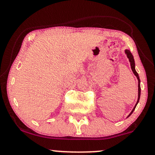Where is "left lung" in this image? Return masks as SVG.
<instances>
[{
    "label": "left lung",
    "mask_w": 155,
    "mask_h": 155,
    "mask_svg": "<svg viewBox=\"0 0 155 155\" xmlns=\"http://www.w3.org/2000/svg\"><path fill=\"white\" fill-rule=\"evenodd\" d=\"M124 51H125V54H127V58H128L130 63L131 69H132L133 74H134L135 76H136L137 79H138V101H137V103H136V106H134V108H133V109L132 110V111H131L130 114L128 115V117H130L131 114H132V113L133 112V111H134L135 108H136V107L137 104H138V101H139L140 96V79H139V76H138V73L136 72V69H135V61H134V58H133V54H131V52H130V50H127V49H126V50Z\"/></svg>",
    "instance_id": "1"
}]
</instances>
